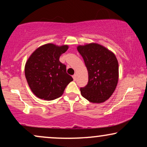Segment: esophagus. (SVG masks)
I'll return each instance as SVG.
<instances>
[{"label": "esophagus", "mask_w": 147, "mask_h": 147, "mask_svg": "<svg viewBox=\"0 0 147 147\" xmlns=\"http://www.w3.org/2000/svg\"><path fill=\"white\" fill-rule=\"evenodd\" d=\"M72 77H73L74 80H76V78H77V76H76V74H74V75L73 76H72Z\"/></svg>", "instance_id": "34e87169"}]
</instances>
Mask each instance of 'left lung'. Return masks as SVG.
Segmentation results:
<instances>
[{
	"mask_svg": "<svg viewBox=\"0 0 147 147\" xmlns=\"http://www.w3.org/2000/svg\"><path fill=\"white\" fill-rule=\"evenodd\" d=\"M88 72V84L80 88L82 96L93 103L105 102L112 95L118 81V63L114 54L97 43L80 45Z\"/></svg>",
	"mask_w": 147,
	"mask_h": 147,
	"instance_id": "left-lung-1",
	"label": "left lung"
}]
</instances>
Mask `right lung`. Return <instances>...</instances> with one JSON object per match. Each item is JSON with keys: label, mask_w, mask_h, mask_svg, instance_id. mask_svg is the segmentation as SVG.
I'll return each instance as SVG.
<instances>
[{"label": "right lung", "mask_w": 147, "mask_h": 147, "mask_svg": "<svg viewBox=\"0 0 147 147\" xmlns=\"http://www.w3.org/2000/svg\"><path fill=\"white\" fill-rule=\"evenodd\" d=\"M68 49L67 45L57 46L48 43L35 50L25 64L27 83L37 97L52 100L61 96L70 82L71 76L66 72V65L59 57Z\"/></svg>", "instance_id": "obj_1"}]
</instances>
